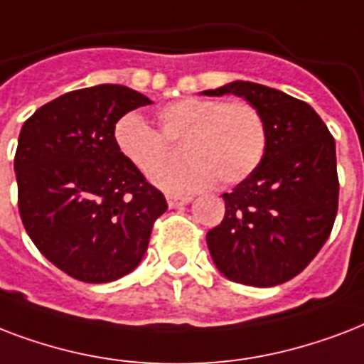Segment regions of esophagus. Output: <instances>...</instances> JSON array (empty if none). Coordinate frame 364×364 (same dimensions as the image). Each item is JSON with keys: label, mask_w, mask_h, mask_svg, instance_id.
I'll return each instance as SVG.
<instances>
[{"label": "esophagus", "mask_w": 364, "mask_h": 364, "mask_svg": "<svg viewBox=\"0 0 364 364\" xmlns=\"http://www.w3.org/2000/svg\"><path fill=\"white\" fill-rule=\"evenodd\" d=\"M191 201V197H186V196H167V203L171 208H180L188 205Z\"/></svg>", "instance_id": "obj_1"}]
</instances>
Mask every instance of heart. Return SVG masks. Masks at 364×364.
<instances>
[{
    "label": "heart",
    "instance_id": "heart-1",
    "mask_svg": "<svg viewBox=\"0 0 364 364\" xmlns=\"http://www.w3.org/2000/svg\"><path fill=\"white\" fill-rule=\"evenodd\" d=\"M159 129L138 114H125L114 129L121 156L142 173H153L172 155L171 143L183 142L188 157L151 174V182L171 193H190L213 184H237L255 173L266 154L267 129L260 109L245 100L188 97L157 112Z\"/></svg>",
    "mask_w": 364,
    "mask_h": 364
}]
</instances>
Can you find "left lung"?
Listing matches in <instances>:
<instances>
[{"label":"left lung","mask_w":364,"mask_h":364,"mask_svg":"<svg viewBox=\"0 0 364 364\" xmlns=\"http://www.w3.org/2000/svg\"><path fill=\"white\" fill-rule=\"evenodd\" d=\"M201 95H235L260 109L266 154L224 193L226 214L207 233L214 266L230 281L275 287L296 277L331 235L338 210L336 144L317 112L287 92L232 81Z\"/></svg>","instance_id":"1"}]
</instances>
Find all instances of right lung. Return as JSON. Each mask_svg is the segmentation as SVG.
Wrapping results in <instances>:
<instances>
[{
    "mask_svg": "<svg viewBox=\"0 0 364 364\" xmlns=\"http://www.w3.org/2000/svg\"><path fill=\"white\" fill-rule=\"evenodd\" d=\"M151 100L97 85L50 100L22 125L15 154L18 210L39 252L70 277L109 283L148 250L159 190L121 156L115 123Z\"/></svg>",
    "mask_w": 364,
    "mask_h": 364,
    "instance_id": "right-lung-1",
    "label": "right lung"
}]
</instances>
